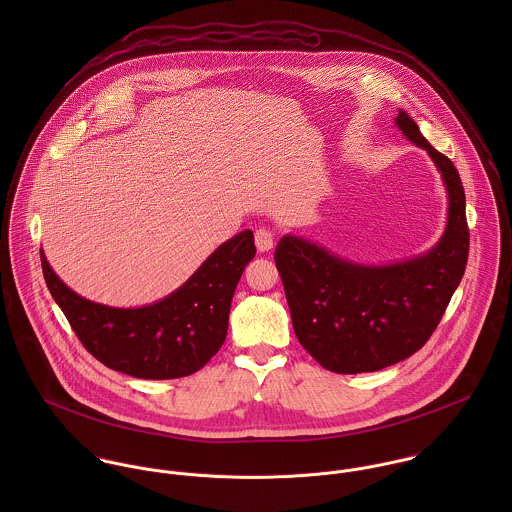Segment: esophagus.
I'll use <instances>...</instances> for the list:
<instances>
[{"mask_svg":"<svg viewBox=\"0 0 512 512\" xmlns=\"http://www.w3.org/2000/svg\"><path fill=\"white\" fill-rule=\"evenodd\" d=\"M254 240H256V248H258L260 252L272 250V248H274V242H276L274 232L268 230V228H258L256 234H254Z\"/></svg>","mask_w":512,"mask_h":512,"instance_id":"1","label":"esophagus"}]
</instances>
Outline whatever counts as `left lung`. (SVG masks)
<instances>
[{"label": "left lung", "mask_w": 512, "mask_h": 512, "mask_svg": "<svg viewBox=\"0 0 512 512\" xmlns=\"http://www.w3.org/2000/svg\"><path fill=\"white\" fill-rule=\"evenodd\" d=\"M396 126L428 151L441 173L449 203L436 246L410 260L365 266L286 234L274 254L299 343L319 365L339 374L374 372L420 351L467 266L469 228L457 169L404 110H398Z\"/></svg>", "instance_id": "left-lung-1"}]
</instances>
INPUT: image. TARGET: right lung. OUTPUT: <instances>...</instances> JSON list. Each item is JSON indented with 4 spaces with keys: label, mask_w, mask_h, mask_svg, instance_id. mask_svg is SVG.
I'll use <instances>...</instances> for the list:
<instances>
[{
    "label": "right lung",
    "mask_w": 512,
    "mask_h": 512,
    "mask_svg": "<svg viewBox=\"0 0 512 512\" xmlns=\"http://www.w3.org/2000/svg\"><path fill=\"white\" fill-rule=\"evenodd\" d=\"M256 256L252 230H242L175 292L142 307H110L73 292L41 250L47 288L86 351L102 365L144 380L181 378L219 353L236 284Z\"/></svg>",
    "instance_id": "add662e5"
}]
</instances>
